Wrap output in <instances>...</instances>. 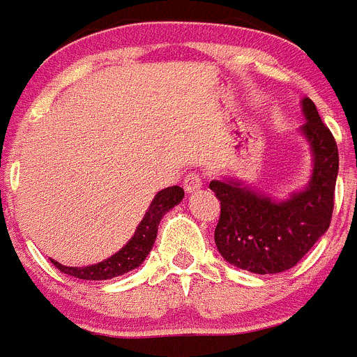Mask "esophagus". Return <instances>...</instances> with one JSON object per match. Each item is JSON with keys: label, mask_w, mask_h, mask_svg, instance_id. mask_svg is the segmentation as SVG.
I'll return each mask as SVG.
<instances>
[{"label": "esophagus", "mask_w": 357, "mask_h": 357, "mask_svg": "<svg viewBox=\"0 0 357 357\" xmlns=\"http://www.w3.org/2000/svg\"><path fill=\"white\" fill-rule=\"evenodd\" d=\"M202 186V176L199 172H188V176L185 178V190L188 194H194L195 190H199Z\"/></svg>", "instance_id": "obj_1"}]
</instances>
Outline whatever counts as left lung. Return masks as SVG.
Returning <instances> with one entry per match:
<instances>
[{
	"instance_id": "obj_1",
	"label": "left lung",
	"mask_w": 357,
	"mask_h": 357,
	"mask_svg": "<svg viewBox=\"0 0 357 357\" xmlns=\"http://www.w3.org/2000/svg\"><path fill=\"white\" fill-rule=\"evenodd\" d=\"M301 105L306 118L301 133L314 155L312 178L303 192L275 202L234 179L209 183L220 201L216 248L229 264L245 271L273 275L294 268L331 224L338 148L315 103L303 98Z\"/></svg>"
}]
</instances>
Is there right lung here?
I'll use <instances>...</instances> for the list:
<instances>
[{
	"mask_svg": "<svg viewBox=\"0 0 357 357\" xmlns=\"http://www.w3.org/2000/svg\"><path fill=\"white\" fill-rule=\"evenodd\" d=\"M183 197H185V192H183L181 186H169V188H163L162 192H158L149 209L146 211L142 222L139 224L133 238L119 250L118 254L98 262V264L84 266V268H70V266H63L52 259L51 262L54 264V268H58L65 275L81 280H111L114 276L125 275V273L139 268L144 262L156 239L160 220L169 209L178 206L183 201Z\"/></svg>",
	"mask_w": 357,
	"mask_h": 357,
	"instance_id": "add662e5",
	"label": "right lung"
}]
</instances>
